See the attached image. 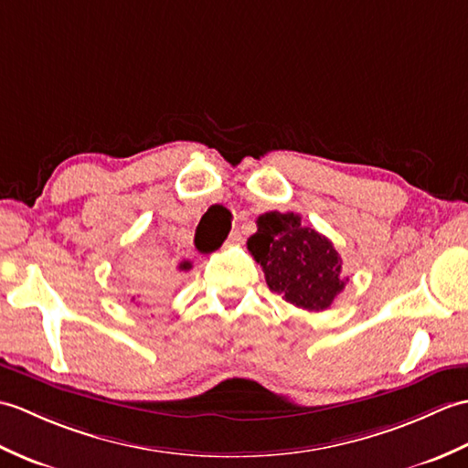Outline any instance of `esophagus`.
Here are the masks:
<instances>
[{"mask_svg": "<svg viewBox=\"0 0 468 468\" xmlns=\"http://www.w3.org/2000/svg\"><path fill=\"white\" fill-rule=\"evenodd\" d=\"M242 242V232L240 230H232L230 236H228L226 246H234V244H240Z\"/></svg>", "mask_w": 468, "mask_h": 468, "instance_id": "34e87169", "label": "esophagus"}]
</instances>
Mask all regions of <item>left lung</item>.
I'll list each match as a JSON object with an SVG mask.
<instances>
[{"label":"left lung","instance_id":"left-lung-1","mask_svg":"<svg viewBox=\"0 0 468 468\" xmlns=\"http://www.w3.org/2000/svg\"><path fill=\"white\" fill-rule=\"evenodd\" d=\"M248 238V250L262 266L272 292L298 308L320 313L345 290L342 261L326 236L300 224V216L266 212Z\"/></svg>","mask_w":468,"mask_h":468}]
</instances>
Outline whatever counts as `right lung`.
I'll use <instances>...</instances> for the list:
<instances>
[{
	"mask_svg": "<svg viewBox=\"0 0 468 468\" xmlns=\"http://www.w3.org/2000/svg\"><path fill=\"white\" fill-rule=\"evenodd\" d=\"M132 300H133V298H132Z\"/></svg>",
	"mask_w": 468,
	"mask_h": 468,
	"instance_id": "right-lung-1",
	"label": "right lung"
}]
</instances>
